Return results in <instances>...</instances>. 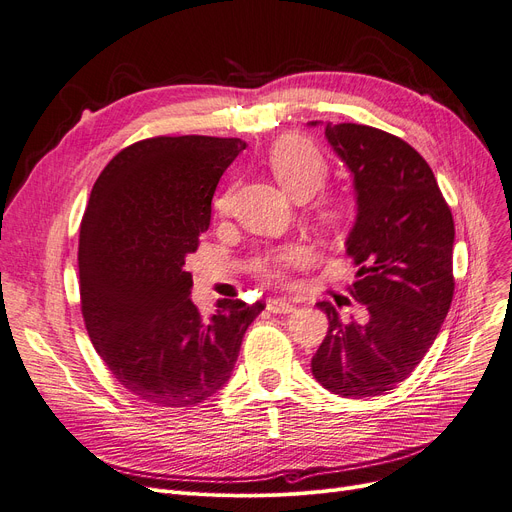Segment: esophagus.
<instances>
[{
  "instance_id": "1",
  "label": "esophagus",
  "mask_w": 512,
  "mask_h": 512,
  "mask_svg": "<svg viewBox=\"0 0 512 512\" xmlns=\"http://www.w3.org/2000/svg\"><path fill=\"white\" fill-rule=\"evenodd\" d=\"M265 305H268V311H272V314H291V311H295V305L286 299H268Z\"/></svg>"
}]
</instances>
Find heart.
Masks as SVG:
<instances>
[{
  "label": "heart",
  "mask_w": 512,
  "mask_h": 512,
  "mask_svg": "<svg viewBox=\"0 0 512 512\" xmlns=\"http://www.w3.org/2000/svg\"><path fill=\"white\" fill-rule=\"evenodd\" d=\"M268 167L274 175V180L284 188L286 194H291L295 201H307V198L320 192L328 175V163L324 154L299 136L280 138L268 152ZM314 211L316 215L330 224L339 217V203L330 196H314ZM230 203V192L221 194L215 201L217 211H226ZM309 257V249L305 244L293 242L284 247L261 255L255 261V270L268 280L282 278L288 270L297 268Z\"/></svg>",
  "instance_id": "1"
}]
</instances>
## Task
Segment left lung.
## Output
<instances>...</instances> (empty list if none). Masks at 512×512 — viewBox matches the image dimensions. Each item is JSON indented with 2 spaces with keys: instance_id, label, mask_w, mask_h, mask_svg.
Segmentation results:
<instances>
[{
  "instance_id": "8db88e82",
  "label": "left lung",
  "mask_w": 512,
  "mask_h": 512,
  "mask_svg": "<svg viewBox=\"0 0 512 512\" xmlns=\"http://www.w3.org/2000/svg\"><path fill=\"white\" fill-rule=\"evenodd\" d=\"M324 136L353 180L345 247L358 265L351 295L368 318L345 324L330 301L316 303L328 332L311 372L330 393L376 397L408 379L448 316L454 219L431 167L404 140L355 123H326Z\"/></svg>"
}]
</instances>
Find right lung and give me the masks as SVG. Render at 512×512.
I'll list each match as a JSON object with an SVG mask.
<instances>
[{
    "instance_id": "obj_1",
    "label": "right lung",
    "mask_w": 512,
    "mask_h": 512,
    "mask_svg": "<svg viewBox=\"0 0 512 512\" xmlns=\"http://www.w3.org/2000/svg\"><path fill=\"white\" fill-rule=\"evenodd\" d=\"M244 148L238 138L142 140L92 188L79 234L83 320L108 370L146 404L190 408L221 391L263 311L221 299L201 316L186 272L219 177Z\"/></svg>"
}]
</instances>
